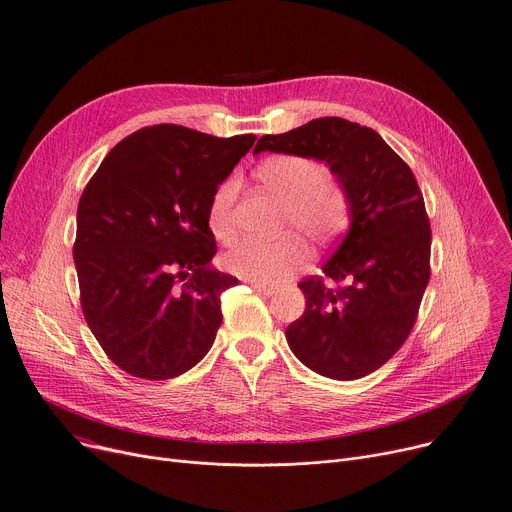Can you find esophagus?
Masks as SVG:
<instances>
[{"mask_svg": "<svg viewBox=\"0 0 512 512\" xmlns=\"http://www.w3.org/2000/svg\"><path fill=\"white\" fill-rule=\"evenodd\" d=\"M251 287H253V291H257L259 295H265V297H269V295H273V293H275V289H273V287H269V285H261V283H251Z\"/></svg>", "mask_w": 512, "mask_h": 512, "instance_id": "obj_1", "label": "esophagus"}]
</instances>
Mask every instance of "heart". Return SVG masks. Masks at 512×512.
<instances>
[{"mask_svg":"<svg viewBox=\"0 0 512 512\" xmlns=\"http://www.w3.org/2000/svg\"><path fill=\"white\" fill-rule=\"evenodd\" d=\"M259 181L281 201V233L299 231L315 243H329L342 235L352 221V199L348 189L325 177V166L305 154H275L257 168ZM237 179H225L211 195L207 207V227L219 241L233 237V203ZM307 259V247L297 235H285L273 243L243 239L225 255L229 273L255 281L279 283Z\"/></svg>","mask_w":512,"mask_h":512,"instance_id":"1","label":"heart"}]
</instances>
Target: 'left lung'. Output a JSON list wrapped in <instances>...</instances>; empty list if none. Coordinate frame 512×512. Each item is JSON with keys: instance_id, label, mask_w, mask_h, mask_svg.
<instances>
[{"instance_id": "8db88e82", "label": "left lung", "mask_w": 512, "mask_h": 512, "mask_svg": "<svg viewBox=\"0 0 512 512\" xmlns=\"http://www.w3.org/2000/svg\"><path fill=\"white\" fill-rule=\"evenodd\" d=\"M263 150L323 160L350 193V231L323 275L299 281L305 311L285 337L313 372L364 378L402 348L430 281L432 231L416 177L376 130L337 116L265 134L253 154Z\"/></svg>"}]
</instances>
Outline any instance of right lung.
<instances>
[{
  "label": "right lung",
  "instance_id": "add662e5",
  "mask_svg": "<svg viewBox=\"0 0 512 512\" xmlns=\"http://www.w3.org/2000/svg\"><path fill=\"white\" fill-rule=\"evenodd\" d=\"M255 140L146 126L120 140L86 185L74 243L82 313L126 374L177 378L211 350L221 293L237 277L209 265L217 243L207 207Z\"/></svg>",
  "mask_w": 512,
  "mask_h": 512
}]
</instances>
